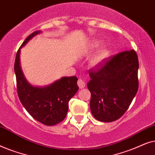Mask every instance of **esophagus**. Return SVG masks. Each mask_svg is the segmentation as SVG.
<instances>
[{
	"label": "esophagus",
	"instance_id": "obj_1",
	"mask_svg": "<svg viewBox=\"0 0 155 155\" xmlns=\"http://www.w3.org/2000/svg\"><path fill=\"white\" fill-rule=\"evenodd\" d=\"M78 85L80 89H82L85 86V83H84V82L82 79H79L78 80Z\"/></svg>",
	"mask_w": 155,
	"mask_h": 155
}]
</instances>
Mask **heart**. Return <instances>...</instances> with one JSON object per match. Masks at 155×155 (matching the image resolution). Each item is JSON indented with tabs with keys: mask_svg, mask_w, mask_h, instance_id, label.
<instances>
[{
	"mask_svg": "<svg viewBox=\"0 0 155 155\" xmlns=\"http://www.w3.org/2000/svg\"><path fill=\"white\" fill-rule=\"evenodd\" d=\"M99 41H94L91 44L90 48L96 49L100 46ZM111 55V50L109 48H103L97 51L90 60V65L93 68H98L102 66L109 59Z\"/></svg>",
	"mask_w": 155,
	"mask_h": 155,
	"instance_id": "obj_1",
	"label": "heart"
}]
</instances>
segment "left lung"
I'll list each match as a JSON object with an SVG mask.
<instances>
[{
    "label": "left lung",
    "mask_w": 155,
    "mask_h": 155,
    "mask_svg": "<svg viewBox=\"0 0 155 155\" xmlns=\"http://www.w3.org/2000/svg\"><path fill=\"white\" fill-rule=\"evenodd\" d=\"M139 63L134 50L116 55L101 69L90 71V109L97 120L112 122L128 109L138 90Z\"/></svg>",
    "instance_id": "obj_1"
}]
</instances>
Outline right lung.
Instances as JSON below:
<instances>
[{
	"label": "right lung",
	"mask_w": 155,
	"mask_h": 155,
	"mask_svg": "<svg viewBox=\"0 0 155 155\" xmlns=\"http://www.w3.org/2000/svg\"><path fill=\"white\" fill-rule=\"evenodd\" d=\"M41 31H34L25 40L16 54L15 73L20 100L27 112L37 121L46 126H54L65 118L68 102L78 92L75 76L63 77L44 87L34 86L25 78L20 65V50Z\"/></svg>",
	"instance_id": "1"
}]
</instances>
